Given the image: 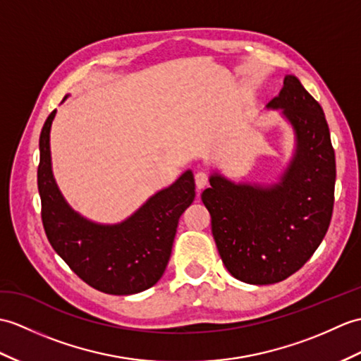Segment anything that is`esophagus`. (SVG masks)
<instances>
[{
  "mask_svg": "<svg viewBox=\"0 0 361 361\" xmlns=\"http://www.w3.org/2000/svg\"><path fill=\"white\" fill-rule=\"evenodd\" d=\"M195 184H197V189H198V190L204 189V188L207 186V184H209V173H207V172H203V171L197 172V173H195Z\"/></svg>",
  "mask_w": 361,
  "mask_h": 361,
  "instance_id": "obj_1",
  "label": "esophagus"
}]
</instances>
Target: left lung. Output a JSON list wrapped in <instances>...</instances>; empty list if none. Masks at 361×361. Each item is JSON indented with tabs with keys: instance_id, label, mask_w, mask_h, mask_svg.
Masks as SVG:
<instances>
[{
	"instance_id": "left-lung-1",
	"label": "left lung",
	"mask_w": 361,
	"mask_h": 361,
	"mask_svg": "<svg viewBox=\"0 0 361 361\" xmlns=\"http://www.w3.org/2000/svg\"><path fill=\"white\" fill-rule=\"evenodd\" d=\"M281 111L295 149L272 184L233 183L212 172L201 194L226 269L249 284H272L295 274L328 232L335 188V154L322 106L294 75L266 104Z\"/></svg>"
}]
</instances>
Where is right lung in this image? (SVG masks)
<instances>
[{
    "label": "right lung",
    "mask_w": 361,
    "mask_h": 361,
    "mask_svg": "<svg viewBox=\"0 0 361 361\" xmlns=\"http://www.w3.org/2000/svg\"><path fill=\"white\" fill-rule=\"evenodd\" d=\"M55 114L47 116L39 135L38 192L49 243L82 281L104 294L130 295L152 288L171 258L180 216L195 198L194 173H181L121 223L90 221L69 206L54 178L50 128Z\"/></svg>",
    "instance_id": "1"
}]
</instances>
